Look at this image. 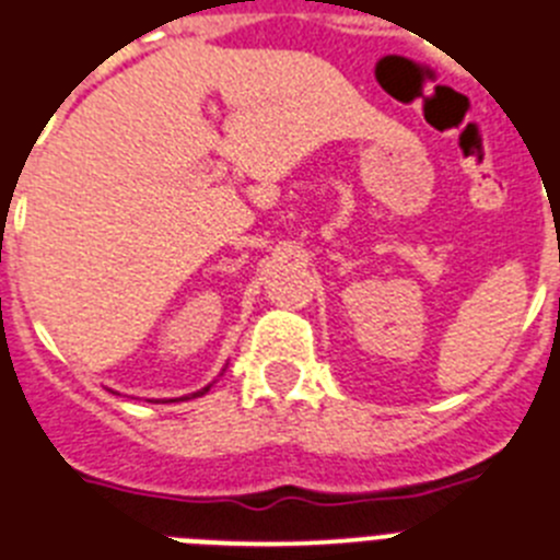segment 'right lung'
<instances>
[{
    "mask_svg": "<svg viewBox=\"0 0 560 560\" xmlns=\"http://www.w3.org/2000/svg\"><path fill=\"white\" fill-rule=\"evenodd\" d=\"M207 390H209V388H203V390H200V394H207Z\"/></svg>",
    "mask_w": 560,
    "mask_h": 560,
    "instance_id": "add662e5",
    "label": "right lung"
}]
</instances>
